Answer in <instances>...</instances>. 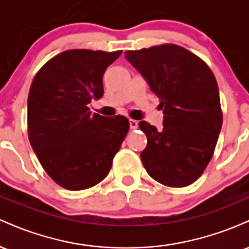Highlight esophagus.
<instances>
[{"label": "esophagus", "mask_w": 249, "mask_h": 249, "mask_svg": "<svg viewBox=\"0 0 249 249\" xmlns=\"http://www.w3.org/2000/svg\"><path fill=\"white\" fill-rule=\"evenodd\" d=\"M138 127V122L134 121V119H130V128L131 130H136Z\"/></svg>", "instance_id": "esophagus-1"}]
</instances>
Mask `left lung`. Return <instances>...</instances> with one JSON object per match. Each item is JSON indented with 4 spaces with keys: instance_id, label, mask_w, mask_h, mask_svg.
Wrapping results in <instances>:
<instances>
[{
    "instance_id": "8db88e82",
    "label": "left lung",
    "mask_w": 249,
    "mask_h": 249,
    "mask_svg": "<svg viewBox=\"0 0 249 249\" xmlns=\"http://www.w3.org/2000/svg\"><path fill=\"white\" fill-rule=\"evenodd\" d=\"M146 79L164 113L161 130L139 122L147 145L141 153L151 178L168 187H185L204 173L222 125L216 79L200 57L177 44L125 51Z\"/></svg>"
}]
</instances>
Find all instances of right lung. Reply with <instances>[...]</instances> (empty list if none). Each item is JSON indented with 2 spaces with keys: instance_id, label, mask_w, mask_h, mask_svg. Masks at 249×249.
I'll list each match as a JSON object with an SVG mask.
<instances>
[{
  "instance_id": "right-lung-1",
  "label": "right lung",
  "mask_w": 249,
  "mask_h": 249,
  "mask_svg": "<svg viewBox=\"0 0 249 249\" xmlns=\"http://www.w3.org/2000/svg\"><path fill=\"white\" fill-rule=\"evenodd\" d=\"M121 53L63 51L34 77L28 137L45 172L63 188L87 190L105 179L128 132L126 117L91 115L88 107L103 96V75Z\"/></svg>"
}]
</instances>
